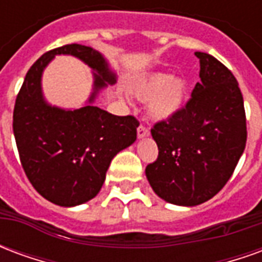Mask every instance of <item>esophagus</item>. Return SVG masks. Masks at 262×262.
I'll list each match as a JSON object with an SVG mask.
<instances>
[{"mask_svg":"<svg viewBox=\"0 0 262 262\" xmlns=\"http://www.w3.org/2000/svg\"><path fill=\"white\" fill-rule=\"evenodd\" d=\"M148 136V129L144 125H140L137 127V137L139 139H143V137Z\"/></svg>","mask_w":262,"mask_h":262,"instance_id":"1","label":"esophagus"}]
</instances>
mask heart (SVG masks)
Masks as SVG:
<instances>
[{"label":"heart","instance_id":"heart-1","mask_svg":"<svg viewBox=\"0 0 262 262\" xmlns=\"http://www.w3.org/2000/svg\"><path fill=\"white\" fill-rule=\"evenodd\" d=\"M130 91L139 99L151 97L148 112L154 119H168L184 108L188 97V84L181 77L154 73L139 78L132 85Z\"/></svg>","mask_w":262,"mask_h":262}]
</instances>
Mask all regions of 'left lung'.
<instances>
[{
  "label": "left lung",
  "instance_id": "obj_1",
  "mask_svg": "<svg viewBox=\"0 0 262 262\" xmlns=\"http://www.w3.org/2000/svg\"><path fill=\"white\" fill-rule=\"evenodd\" d=\"M195 56L201 63V82L178 114L153 126L159 157L146 167L154 192L181 206L206 202L219 192L247 142L236 77L213 56L202 52Z\"/></svg>",
  "mask_w": 262,
  "mask_h": 262
}]
</instances>
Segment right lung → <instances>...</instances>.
Instances as JSON below:
<instances>
[{
	"instance_id": "add662e5",
	"label": "right lung",
	"mask_w": 262,
	"mask_h": 262,
	"mask_svg": "<svg viewBox=\"0 0 262 262\" xmlns=\"http://www.w3.org/2000/svg\"><path fill=\"white\" fill-rule=\"evenodd\" d=\"M56 54L75 56L97 71L90 102L116 77L102 54L73 43L39 57L16 95L12 127L28 180L52 203L75 206L97 196L112 159L136 140L139 120L132 115L116 116L91 103L74 111L46 103L40 78Z\"/></svg>"
}]
</instances>
